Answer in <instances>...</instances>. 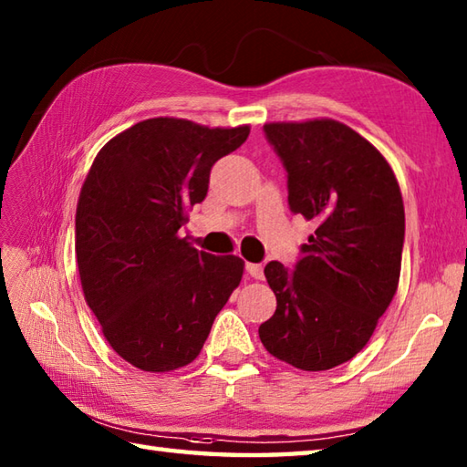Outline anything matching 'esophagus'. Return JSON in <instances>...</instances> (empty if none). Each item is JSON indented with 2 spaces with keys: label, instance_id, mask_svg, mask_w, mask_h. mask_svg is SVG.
Segmentation results:
<instances>
[{
  "label": "esophagus",
  "instance_id": "esophagus-1",
  "mask_svg": "<svg viewBox=\"0 0 467 467\" xmlns=\"http://www.w3.org/2000/svg\"><path fill=\"white\" fill-rule=\"evenodd\" d=\"M246 273H249L253 279H263L265 276L263 265H256V263H246Z\"/></svg>",
  "mask_w": 467,
  "mask_h": 467
}]
</instances>
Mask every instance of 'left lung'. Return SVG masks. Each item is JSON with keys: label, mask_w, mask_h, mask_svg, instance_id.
I'll list each match as a JSON object with an SVG mask.
<instances>
[{"label": "left lung", "mask_w": 467, "mask_h": 467, "mask_svg": "<svg viewBox=\"0 0 467 467\" xmlns=\"http://www.w3.org/2000/svg\"><path fill=\"white\" fill-rule=\"evenodd\" d=\"M286 171L289 206L317 224L289 271L265 266L276 311L259 337L276 359L327 371L359 353L398 291L403 198L389 162L331 118L265 124Z\"/></svg>", "instance_id": "obj_1"}]
</instances>
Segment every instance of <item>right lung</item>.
<instances>
[{
	"mask_svg": "<svg viewBox=\"0 0 467 467\" xmlns=\"http://www.w3.org/2000/svg\"><path fill=\"white\" fill-rule=\"evenodd\" d=\"M249 132L161 116L94 158L76 208L78 273L106 341L138 369L192 363L243 279L239 256L198 253L178 231L204 201L213 164Z\"/></svg>",
	"mask_w": 467,
	"mask_h": 467,
	"instance_id": "obj_1",
	"label": "right lung"
}]
</instances>
